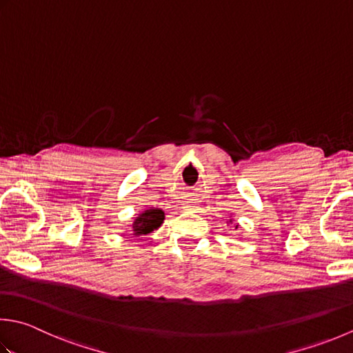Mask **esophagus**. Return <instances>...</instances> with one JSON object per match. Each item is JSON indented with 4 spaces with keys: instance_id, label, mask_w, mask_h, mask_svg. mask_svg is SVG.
Returning <instances> with one entry per match:
<instances>
[{
    "instance_id": "esophagus-1",
    "label": "esophagus",
    "mask_w": 353,
    "mask_h": 353,
    "mask_svg": "<svg viewBox=\"0 0 353 353\" xmlns=\"http://www.w3.org/2000/svg\"><path fill=\"white\" fill-rule=\"evenodd\" d=\"M185 208H188V205H186V206H185Z\"/></svg>"
}]
</instances>
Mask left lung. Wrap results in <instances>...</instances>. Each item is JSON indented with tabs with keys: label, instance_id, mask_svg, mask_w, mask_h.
I'll return each mask as SVG.
<instances>
[{
	"label": "left lung",
	"instance_id": "8db88e82",
	"mask_svg": "<svg viewBox=\"0 0 353 353\" xmlns=\"http://www.w3.org/2000/svg\"><path fill=\"white\" fill-rule=\"evenodd\" d=\"M236 228H237V226H236Z\"/></svg>",
	"mask_w": 353,
	"mask_h": 353
}]
</instances>
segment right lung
Instances as JSON below:
<instances>
[{
	"mask_svg": "<svg viewBox=\"0 0 353 353\" xmlns=\"http://www.w3.org/2000/svg\"><path fill=\"white\" fill-rule=\"evenodd\" d=\"M163 219L165 214L162 210H147L139 214V217H136L133 223L134 236H147L163 223Z\"/></svg>",
	"mask_w": 353,
	"mask_h": 353,
	"instance_id": "obj_1",
	"label": "right lung"
}]
</instances>
